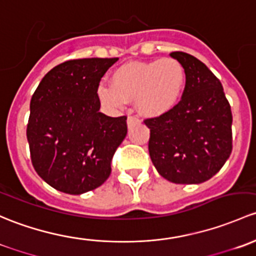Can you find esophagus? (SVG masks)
<instances>
[{"instance_id":"esophagus-1","label":"esophagus","mask_w":256,"mask_h":256,"mask_svg":"<svg viewBox=\"0 0 256 256\" xmlns=\"http://www.w3.org/2000/svg\"><path fill=\"white\" fill-rule=\"evenodd\" d=\"M138 123H140V120H139V118H136V116H129L128 120H127V124H128V128L133 127V126L138 124Z\"/></svg>"}]
</instances>
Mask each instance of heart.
Instances as JSON below:
<instances>
[{
    "label": "heart",
    "instance_id": "b5f03b06",
    "mask_svg": "<svg viewBox=\"0 0 256 256\" xmlns=\"http://www.w3.org/2000/svg\"><path fill=\"white\" fill-rule=\"evenodd\" d=\"M185 69L174 58L130 62L118 66L110 75V86L100 85V104L110 110L122 108L136 100L139 113L159 117L180 101L185 86Z\"/></svg>",
    "mask_w": 256,
    "mask_h": 256
}]
</instances>
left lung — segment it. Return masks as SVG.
I'll return each instance as SVG.
<instances>
[{
	"label": "left lung",
	"instance_id": "obj_1",
	"mask_svg": "<svg viewBox=\"0 0 256 256\" xmlns=\"http://www.w3.org/2000/svg\"><path fill=\"white\" fill-rule=\"evenodd\" d=\"M170 56L185 69L186 85L172 110L144 120L150 129V159L171 182L201 184L222 168L232 152L230 104L204 62L184 52Z\"/></svg>",
	"mask_w": 256,
	"mask_h": 256
}]
</instances>
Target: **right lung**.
<instances>
[{
  "instance_id": "1",
  "label": "right lung",
  "mask_w": 256,
  "mask_h": 256,
  "mask_svg": "<svg viewBox=\"0 0 256 256\" xmlns=\"http://www.w3.org/2000/svg\"><path fill=\"white\" fill-rule=\"evenodd\" d=\"M118 58L69 60L42 78L27 126L32 164L58 191L81 194L101 186L127 136V117L100 112L97 88Z\"/></svg>"
}]
</instances>
